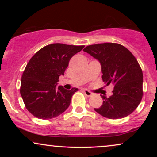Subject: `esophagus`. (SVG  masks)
I'll return each mask as SVG.
<instances>
[{"label":"esophagus","mask_w":157,"mask_h":157,"mask_svg":"<svg viewBox=\"0 0 157 157\" xmlns=\"http://www.w3.org/2000/svg\"><path fill=\"white\" fill-rule=\"evenodd\" d=\"M83 93L85 94V95L87 96H89V97H90V96H91L92 95V93H91V91H89V90H87V89H83Z\"/></svg>","instance_id":"obj_1"}]
</instances>
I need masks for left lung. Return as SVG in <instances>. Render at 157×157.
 Returning <instances> with one entry per match:
<instances>
[{"instance_id":"obj_1","label":"left lung","mask_w":157,"mask_h":157,"mask_svg":"<svg viewBox=\"0 0 157 157\" xmlns=\"http://www.w3.org/2000/svg\"><path fill=\"white\" fill-rule=\"evenodd\" d=\"M83 51L100 62L102 80L107 86H114L110 97L101 95L103 104L94 110L111 119L131 114L143 96V73L134 56L126 47L116 43L90 45Z\"/></svg>"}]
</instances>
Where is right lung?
<instances>
[{
  "label": "right lung",
  "instance_id": "1",
  "mask_svg": "<svg viewBox=\"0 0 157 157\" xmlns=\"http://www.w3.org/2000/svg\"><path fill=\"white\" fill-rule=\"evenodd\" d=\"M84 46L53 44L36 52L27 63L21 77L20 93L27 110L40 119H49L63 113L69 106L77 88L56 87L61 75L73 56Z\"/></svg>",
  "mask_w": 157,
  "mask_h": 157
}]
</instances>
